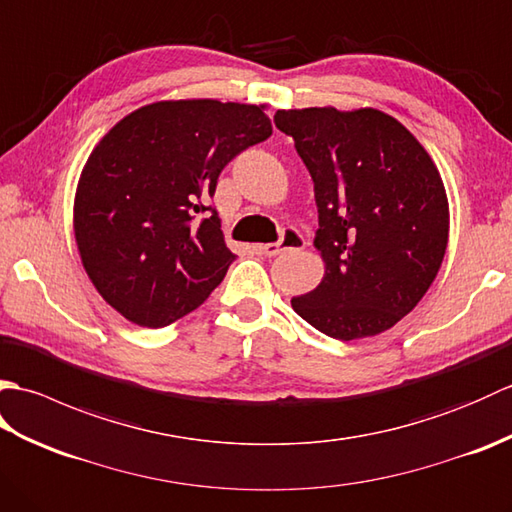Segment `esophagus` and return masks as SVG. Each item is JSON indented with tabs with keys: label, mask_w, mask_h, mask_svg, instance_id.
Wrapping results in <instances>:
<instances>
[{
	"label": "esophagus",
	"mask_w": 512,
	"mask_h": 512,
	"mask_svg": "<svg viewBox=\"0 0 512 512\" xmlns=\"http://www.w3.org/2000/svg\"><path fill=\"white\" fill-rule=\"evenodd\" d=\"M303 246H306V239H303L297 228H286V231L281 233L279 242L264 246V253L268 257H277L281 253H286V250H301Z\"/></svg>",
	"instance_id": "obj_1"
}]
</instances>
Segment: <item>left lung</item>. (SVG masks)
<instances>
[{"label": "left lung", "mask_w": 512, "mask_h": 512, "mask_svg": "<svg viewBox=\"0 0 512 512\" xmlns=\"http://www.w3.org/2000/svg\"><path fill=\"white\" fill-rule=\"evenodd\" d=\"M314 182L325 275L292 308L339 341L389 330L418 306L449 242L438 167L405 125L372 110H279Z\"/></svg>", "instance_id": "left-lung-1"}]
</instances>
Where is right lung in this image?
I'll return each instance as SVG.
<instances>
[{"label": "right lung", "mask_w": 512, "mask_h": 512, "mask_svg": "<svg viewBox=\"0 0 512 512\" xmlns=\"http://www.w3.org/2000/svg\"><path fill=\"white\" fill-rule=\"evenodd\" d=\"M270 134L257 105L158 101L94 147L76 187L74 237L94 288L127 321L165 328L222 284L235 255L206 200L228 162Z\"/></svg>", "instance_id": "add662e5"}]
</instances>
